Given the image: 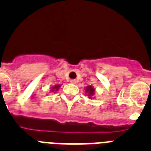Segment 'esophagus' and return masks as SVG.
<instances>
[{
  "label": "esophagus",
  "mask_w": 151,
  "mask_h": 151,
  "mask_svg": "<svg viewBox=\"0 0 151 151\" xmlns=\"http://www.w3.org/2000/svg\"><path fill=\"white\" fill-rule=\"evenodd\" d=\"M70 83L76 84V79H71V80H70Z\"/></svg>",
  "instance_id": "esophagus-1"
}]
</instances>
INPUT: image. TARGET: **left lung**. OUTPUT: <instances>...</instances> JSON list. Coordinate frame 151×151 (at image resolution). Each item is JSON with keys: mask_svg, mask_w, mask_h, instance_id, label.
<instances>
[{"mask_svg": "<svg viewBox=\"0 0 151 151\" xmlns=\"http://www.w3.org/2000/svg\"><path fill=\"white\" fill-rule=\"evenodd\" d=\"M85 90H86V92H87V93H88V95L90 97V98H91V96L94 94V89L92 88V86H88Z\"/></svg>", "mask_w": 151, "mask_h": 151, "instance_id": "1", "label": "left lung"}]
</instances>
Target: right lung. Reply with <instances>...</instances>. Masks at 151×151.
Instances as JSON below:
<instances>
[{"mask_svg": "<svg viewBox=\"0 0 151 151\" xmlns=\"http://www.w3.org/2000/svg\"><path fill=\"white\" fill-rule=\"evenodd\" d=\"M60 88V85H55V86H54V87L52 88L51 91H54V90L57 91V90H58V88Z\"/></svg>", "mask_w": 151, "mask_h": 151, "instance_id": "add662e5", "label": "right lung"}]
</instances>
